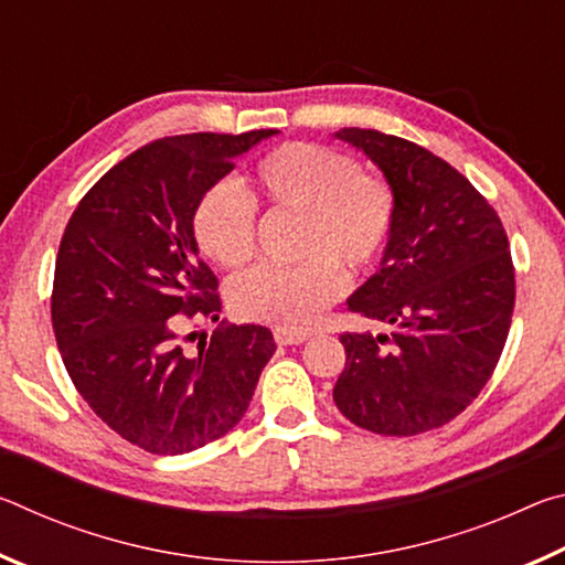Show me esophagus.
<instances>
[{"mask_svg":"<svg viewBox=\"0 0 565 565\" xmlns=\"http://www.w3.org/2000/svg\"><path fill=\"white\" fill-rule=\"evenodd\" d=\"M306 333L301 331H291V329H274V341L279 343V347H294V343H303Z\"/></svg>","mask_w":565,"mask_h":565,"instance_id":"obj_1","label":"esophagus"}]
</instances>
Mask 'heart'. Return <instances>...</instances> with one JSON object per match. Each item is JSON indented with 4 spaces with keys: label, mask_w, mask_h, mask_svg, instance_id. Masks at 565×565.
Masks as SVG:
<instances>
[{
    "label": "heart",
    "mask_w": 565,
    "mask_h": 565,
    "mask_svg": "<svg viewBox=\"0 0 565 565\" xmlns=\"http://www.w3.org/2000/svg\"><path fill=\"white\" fill-rule=\"evenodd\" d=\"M299 212L294 266H256L228 284V303L248 321L309 329L343 294V274H363L384 254L396 222L388 181L359 171L356 161L321 145L289 141L259 159L252 191L228 181L209 186L194 206L191 228L209 259L238 269L256 248V206Z\"/></svg>",
    "instance_id": "b5f03b06"
}]
</instances>
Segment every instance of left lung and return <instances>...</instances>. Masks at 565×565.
<instances>
[{"mask_svg": "<svg viewBox=\"0 0 565 565\" xmlns=\"http://www.w3.org/2000/svg\"><path fill=\"white\" fill-rule=\"evenodd\" d=\"M333 137L374 161L396 194L379 269L347 301L391 333H341L333 401L366 431H431L481 394L501 359L515 301L509 238L471 181L428 149L376 129Z\"/></svg>", "mask_w": 565, "mask_h": 565, "instance_id": "1", "label": "left lung"}]
</instances>
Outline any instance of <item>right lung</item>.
<instances>
[{
    "label": "right lung",
    "mask_w": 565,
    "mask_h": 565,
    "mask_svg": "<svg viewBox=\"0 0 565 565\" xmlns=\"http://www.w3.org/2000/svg\"><path fill=\"white\" fill-rule=\"evenodd\" d=\"M276 129L181 134L121 159L64 228L52 323L76 391L104 424L157 456L216 441L242 420L276 343L256 323H218L194 353L181 321H218L216 276L191 228L209 186ZM191 337V333H189Z\"/></svg>",
    "instance_id": "1"
}]
</instances>
